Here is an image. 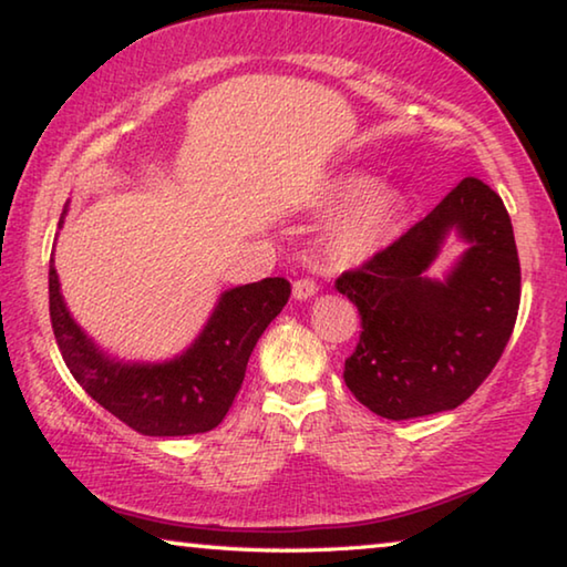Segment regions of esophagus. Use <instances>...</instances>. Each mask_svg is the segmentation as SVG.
<instances>
[{"mask_svg": "<svg viewBox=\"0 0 567 567\" xmlns=\"http://www.w3.org/2000/svg\"><path fill=\"white\" fill-rule=\"evenodd\" d=\"M317 291H319V286L309 276H301V278H296V281H293V296H296V299H311V296L317 293Z\"/></svg>", "mask_w": 567, "mask_h": 567, "instance_id": "obj_1", "label": "esophagus"}]
</instances>
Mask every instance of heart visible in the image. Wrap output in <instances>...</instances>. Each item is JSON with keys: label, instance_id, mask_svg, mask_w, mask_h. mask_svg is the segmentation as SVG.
I'll use <instances>...</instances> for the list:
<instances>
[{"label": "heart", "instance_id": "heart-1", "mask_svg": "<svg viewBox=\"0 0 567 567\" xmlns=\"http://www.w3.org/2000/svg\"><path fill=\"white\" fill-rule=\"evenodd\" d=\"M323 208L344 213L333 220L327 236V261L333 266L361 264L392 240L402 203L386 188H374L369 175H341L331 181Z\"/></svg>", "mask_w": 567, "mask_h": 567}]
</instances>
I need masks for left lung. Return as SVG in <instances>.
Masks as SVG:
<instances>
[{
    "label": "left lung",
    "mask_w": 567,
    "mask_h": 567,
    "mask_svg": "<svg viewBox=\"0 0 567 567\" xmlns=\"http://www.w3.org/2000/svg\"><path fill=\"white\" fill-rule=\"evenodd\" d=\"M471 244L444 282L425 278L449 230ZM361 337L344 382L384 420L447 412L477 392L503 357L519 309V258L503 198L465 178L430 216L337 278Z\"/></svg>",
    "instance_id": "obj_1"
}]
</instances>
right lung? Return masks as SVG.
Wrapping results in <instances>:
<instances>
[{"mask_svg": "<svg viewBox=\"0 0 567 567\" xmlns=\"http://www.w3.org/2000/svg\"><path fill=\"white\" fill-rule=\"evenodd\" d=\"M289 296L291 284L278 276L238 286L220 296L208 327L183 357L153 367L120 364L100 354L72 321L50 264V319L70 374L102 410L147 437H185L218 426L244 384L250 351Z\"/></svg>", "mask_w": 567, "mask_h": 567, "instance_id": "add662e5", "label": "right lung"}]
</instances>
